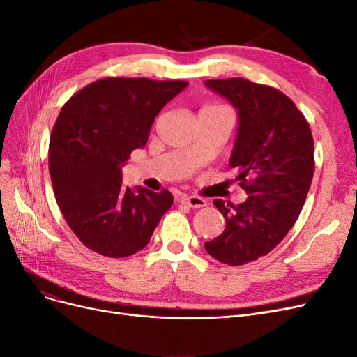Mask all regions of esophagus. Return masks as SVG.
I'll return each instance as SVG.
<instances>
[{
	"label": "esophagus",
	"instance_id": "1",
	"mask_svg": "<svg viewBox=\"0 0 357 357\" xmlns=\"http://www.w3.org/2000/svg\"><path fill=\"white\" fill-rule=\"evenodd\" d=\"M181 203L187 204L191 208H202V207L207 206V202L204 199H202V197H197V195H190V197L183 195V197H181Z\"/></svg>",
	"mask_w": 357,
	"mask_h": 357
}]
</instances>
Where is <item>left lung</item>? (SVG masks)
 <instances>
[{
	"mask_svg": "<svg viewBox=\"0 0 357 357\" xmlns=\"http://www.w3.org/2000/svg\"><path fill=\"white\" fill-rule=\"evenodd\" d=\"M204 85L227 98L238 114L229 166L247 200H215L227 220L206 252L229 266L266 256L296 223L310 188L314 160L307 121L281 91L243 77L210 79Z\"/></svg>",
	"mask_w": 357,
	"mask_h": 357,
	"instance_id": "obj_1",
	"label": "left lung"
}]
</instances>
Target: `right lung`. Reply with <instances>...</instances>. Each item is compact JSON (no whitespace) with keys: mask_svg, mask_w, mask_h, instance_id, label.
I'll list each match as a JSON object with an SVG mask.
<instances>
[{"mask_svg":"<svg viewBox=\"0 0 357 357\" xmlns=\"http://www.w3.org/2000/svg\"><path fill=\"white\" fill-rule=\"evenodd\" d=\"M187 86L105 77L63 105L50 138V175L66 222L92 252L114 259L135 255L174 204L167 190L125 187L122 166L147 144L158 112Z\"/></svg>","mask_w":357,"mask_h":357,"instance_id":"right-lung-1","label":"right lung"}]
</instances>
